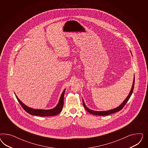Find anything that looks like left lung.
I'll return each instance as SVG.
<instances>
[{
    "instance_id": "8db88e82",
    "label": "left lung",
    "mask_w": 148,
    "mask_h": 148,
    "mask_svg": "<svg viewBox=\"0 0 148 148\" xmlns=\"http://www.w3.org/2000/svg\"><path fill=\"white\" fill-rule=\"evenodd\" d=\"M132 54V53H131ZM134 81H133V84H132V87H131V90H130V93L128 95V96L126 97V98L125 99V100L117 108H115L114 109H112V110H108V111H93V110H92L90 108H87L86 106L85 103V102L84 101V100H82V102H83V105L84 106V108L86 109V110L87 111V112H89L90 114H94V115H97V116H107V115H109V114H111L112 113H114L115 112H118L119 111H121V109L123 108L124 107V106L125 105L126 103L127 102V101L129 100V99H130V97L131 96V95L132 94V92H133V90H134Z\"/></svg>"
}]
</instances>
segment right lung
Returning <instances> with one entry per match:
<instances>
[{
    "instance_id": "obj_1",
    "label": "right lung",
    "mask_w": 148,
    "mask_h": 148,
    "mask_svg": "<svg viewBox=\"0 0 148 148\" xmlns=\"http://www.w3.org/2000/svg\"><path fill=\"white\" fill-rule=\"evenodd\" d=\"M65 90H64L63 91L57 106L55 108H54L53 109H51V110H38V109H34V108H29V107L26 106L25 104L23 103L22 102L18 99L17 96L16 95V94L14 93V94L16 95V98L17 99L18 102L21 104V105L22 106L23 108L26 112L29 113L30 114H32L33 116H53L58 114V113H60V112H61V111L62 110Z\"/></svg>"
}]
</instances>
